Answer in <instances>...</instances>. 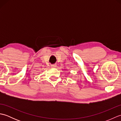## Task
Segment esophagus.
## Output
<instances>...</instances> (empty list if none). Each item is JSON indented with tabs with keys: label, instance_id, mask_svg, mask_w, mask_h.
Segmentation results:
<instances>
[{
	"label": "esophagus",
	"instance_id": "esophagus-1",
	"mask_svg": "<svg viewBox=\"0 0 121 121\" xmlns=\"http://www.w3.org/2000/svg\"><path fill=\"white\" fill-rule=\"evenodd\" d=\"M52 68H56V65H51Z\"/></svg>",
	"mask_w": 121,
	"mask_h": 121
}]
</instances>
